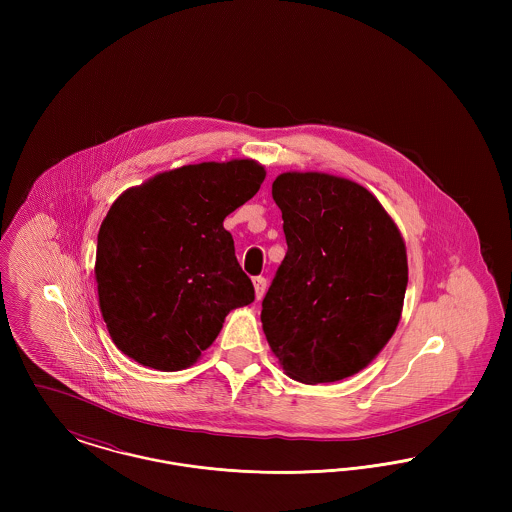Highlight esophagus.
Returning a JSON list of instances; mask_svg holds the SVG:
<instances>
[{
	"label": "esophagus",
	"mask_w": 512,
	"mask_h": 512,
	"mask_svg": "<svg viewBox=\"0 0 512 512\" xmlns=\"http://www.w3.org/2000/svg\"><path fill=\"white\" fill-rule=\"evenodd\" d=\"M253 286H255V295H257V299H263V295L267 292V278H263V276L253 278Z\"/></svg>",
	"instance_id": "1"
}]
</instances>
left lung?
<instances>
[{"instance_id":"left-lung-1","label":"left lung","mask_w":512,"mask_h":512,"mask_svg":"<svg viewBox=\"0 0 512 512\" xmlns=\"http://www.w3.org/2000/svg\"><path fill=\"white\" fill-rule=\"evenodd\" d=\"M288 253L261 322L286 374L303 384L363 370L390 341L409 282L399 228L366 188L324 172L272 182Z\"/></svg>"}]
</instances>
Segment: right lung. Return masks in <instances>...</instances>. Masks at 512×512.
<instances>
[{
	"label": "right lung",
	"mask_w": 512,
	"mask_h": 512,
	"mask_svg": "<svg viewBox=\"0 0 512 512\" xmlns=\"http://www.w3.org/2000/svg\"><path fill=\"white\" fill-rule=\"evenodd\" d=\"M251 159L186 165L126 190L101 222L99 309L111 340L140 365L174 372L217 340L255 290L222 222L259 192Z\"/></svg>",
	"instance_id": "right-lung-1"
}]
</instances>
